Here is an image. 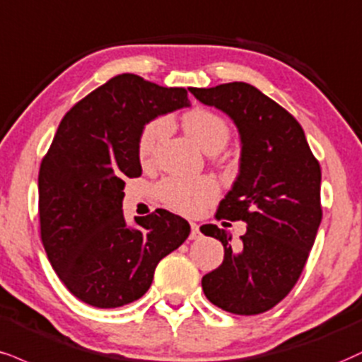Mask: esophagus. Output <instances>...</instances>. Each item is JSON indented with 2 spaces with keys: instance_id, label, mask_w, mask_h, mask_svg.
<instances>
[{
  "instance_id": "obj_1",
  "label": "esophagus",
  "mask_w": 362,
  "mask_h": 362,
  "mask_svg": "<svg viewBox=\"0 0 362 362\" xmlns=\"http://www.w3.org/2000/svg\"><path fill=\"white\" fill-rule=\"evenodd\" d=\"M200 238V230H199V224L190 223V239H197Z\"/></svg>"
}]
</instances>
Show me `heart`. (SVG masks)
Wrapping results in <instances>:
<instances>
[{"label": "heart", "mask_w": 362, "mask_h": 362, "mask_svg": "<svg viewBox=\"0 0 362 362\" xmlns=\"http://www.w3.org/2000/svg\"><path fill=\"white\" fill-rule=\"evenodd\" d=\"M184 128L207 153L219 151L230 136L229 126L223 117L202 107L185 112ZM168 129L170 123L167 117H155L143 126L136 145L138 158L141 162H148L153 156L156 146L167 136ZM217 192L219 189L212 177H165L155 185V197L170 211L185 216L199 214L217 197Z\"/></svg>", "instance_id": "b5f03b06"}]
</instances>
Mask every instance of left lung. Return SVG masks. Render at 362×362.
I'll list each match as a JSON object with an SVG mask.
<instances>
[{
  "label": "left lung",
  "mask_w": 362,
  "mask_h": 362,
  "mask_svg": "<svg viewBox=\"0 0 362 362\" xmlns=\"http://www.w3.org/2000/svg\"><path fill=\"white\" fill-rule=\"evenodd\" d=\"M190 93L229 115L243 143L239 175L216 219L243 221L247 230L234 246L226 229L200 228L224 246L223 264L202 278V290L226 312L263 313L290 293L315 241L322 221L319 160L298 121L255 86L229 82L190 87Z\"/></svg>",
  "instance_id": "obj_1"
}]
</instances>
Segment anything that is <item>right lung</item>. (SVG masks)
I'll use <instances>...</instances> for the list:
<instances>
[{
	"label": "right lung",
	"instance_id": "right-lung-1",
	"mask_svg": "<svg viewBox=\"0 0 362 362\" xmlns=\"http://www.w3.org/2000/svg\"><path fill=\"white\" fill-rule=\"evenodd\" d=\"M187 106L184 87L121 74L60 121L38 172L40 238L52 268L84 303L116 308L143 297L160 259L189 238V223L165 209L136 217V229L121 209L124 178L141 175V128Z\"/></svg>",
	"mask_w": 362,
	"mask_h": 362
}]
</instances>
